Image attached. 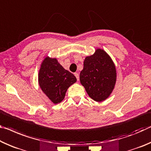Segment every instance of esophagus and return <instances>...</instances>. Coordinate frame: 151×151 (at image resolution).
<instances>
[{
    "mask_svg": "<svg viewBox=\"0 0 151 151\" xmlns=\"http://www.w3.org/2000/svg\"><path fill=\"white\" fill-rule=\"evenodd\" d=\"M75 76H76V79H77V81H79V75H78V73H75Z\"/></svg>",
    "mask_w": 151,
    "mask_h": 151,
    "instance_id": "esophagus-1",
    "label": "esophagus"
}]
</instances>
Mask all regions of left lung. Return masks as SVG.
Listing matches in <instances>:
<instances>
[{
  "instance_id": "left-lung-1",
  "label": "left lung",
  "mask_w": 151,
  "mask_h": 151,
  "mask_svg": "<svg viewBox=\"0 0 151 151\" xmlns=\"http://www.w3.org/2000/svg\"><path fill=\"white\" fill-rule=\"evenodd\" d=\"M80 73L81 85L92 99L101 102L109 97L116 82V68L111 57L103 49L97 48L87 56Z\"/></svg>"
}]
</instances>
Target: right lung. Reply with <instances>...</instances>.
<instances>
[{"instance_id": "obj_1", "label": "right lung", "mask_w": 151, "mask_h": 151, "mask_svg": "<svg viewBox=\"0 0 151 151\" xmlns=\"http://www.w3.org/2000/svg\"><path fill=\"white\" fill-rule=\"evenodd\" d=\"M76 82L73 74L64 69L56 58L46 56L38 74V83L42 91L53 104L60 103L68 87Z\"/></svg>"}]
</instances>
